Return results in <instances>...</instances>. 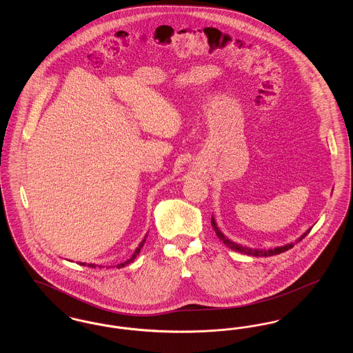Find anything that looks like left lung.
Here are the masks:
<instances>
[{
  "label": "left lung",
  "instance_id": "obj_1",
  "mask_svg": "<svg viewBox=\"0 0 353 353\" xmlns=\"http://www.w3.org/2000/svg\"><path fill=\"white\" fill-rule=\"evenodd\" d=\"M212 226H213V229H214L217 236L223 242V245H226L228 248H230L233 252H241V254H246V255H252V256H271V255H278V254H281V252H287V250H290L291 248H294V242H291V243H287V245H283V246L272 248V249H268V250H265V249H252V248H248V246H242V245H239V243H235L232 239H229L226 235L223 234V233L219 230V228L217 226V222H216V219H214L213 216H212ZM310 232H311V228H310L305 233H303V234L296 239V242L302 241L303 238L308 234Z\"/></svg>",
  "mask_w": 353,
  "mask_h": 353
}]
</instances>
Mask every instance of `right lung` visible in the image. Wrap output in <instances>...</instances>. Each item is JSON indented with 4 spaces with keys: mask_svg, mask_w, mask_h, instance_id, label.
I'll use <instances>...</instances> for the list:
<instances>
[{
    "mask_svg": "<svg viewBox=\"0 0 353 353\" xmlns=\"http://www.w3.org/2000/svg\"><path fill=\"white\" fill-rule=\"evenodd\" d=\"M148 236V234H145V236H144V239L139 243V246L136 248V250H134V254H132V256L128 259V261H125V262H123V263H119L118 269H120V268H124V266H127V265H130L131 262H134V258L139 255V252H140V250H141V248L144 246V243H145V238ZM79 265L81 266H88V268H92V269H95V268H101V266H99V265H95V263H83V262H79Z\"/></svg>",
    "mask_w": 353,
    "mask_h": 353,
    "instance_id": "right-lung-1",
    "label": "right lung"
}]
</instances>
